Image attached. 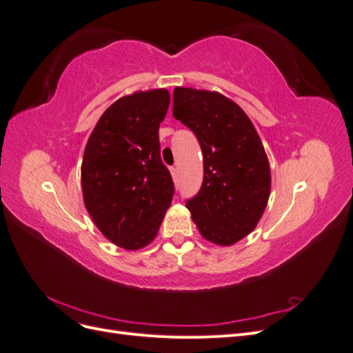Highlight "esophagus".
I'll return each instance as SVG.
<instances>
[{
  "instance_id": "esophagus-1",
  "label": "esophagus",
  "mask_w": 353,
  "mask_h": 353,
  "mask_svg": "<svg viewBox=\"0 0 353 353\" xmlns=\"http://www.w3.org/2000/svg\"><path fill=\"white\" fill-rule=\"evenodd\" d=\"M170 174H172V178H174V181L176 183V181H178V169L175 166L170 168Z\"/></svg>"
}]
</instances>
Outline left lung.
<instances>
[{
	"label": "left lung",
	"mask_w": 353,
	"mask_h": 353,
	"mask_svg": "<svg viewBox=\"0 0 353 353\" xmlns=\"http://www.w3.org/2000/svg\"><path fill=\"white\" fill-rule=\"evenodd\" d=\"M174 117L197 137L203 183L187 200L206 240L231 245L254 230L271 191L270 162L253 123L240 105L215 91L176 87Z\"/></svg>",
	"instance_id": "1"
}]
</instances>
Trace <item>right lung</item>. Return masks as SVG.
<instances>
[{"instance_id":"right-lung-1","label":"right lung","mask_w":353,"mask_h":353,"mask_svg":"<svg viewBox=\"0 0 353 353\" xmlns=\"http://www.w3.org/2000/svg\"><path fill=\"white\" fill-rule=\"evenodd\" d=\"M169 101L166 90L119 99L101 114L85 147V208L104 237L126 250L153 241L175 193L159 143Z\"/></svg>"}]
</instances>
